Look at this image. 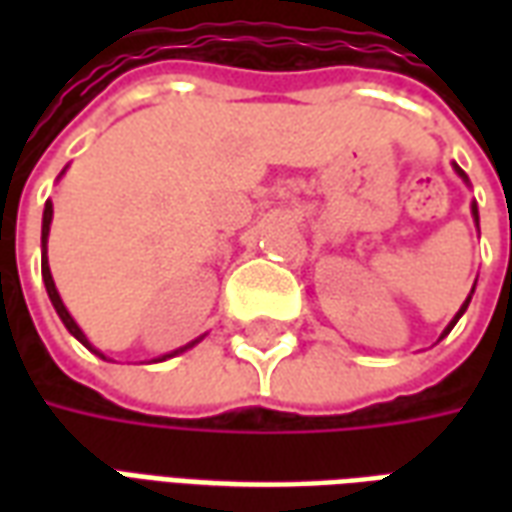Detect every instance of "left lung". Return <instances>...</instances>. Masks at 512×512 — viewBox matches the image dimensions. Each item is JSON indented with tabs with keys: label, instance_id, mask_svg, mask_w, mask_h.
Here are the masks:
<instances>
[{
	"label": "left lung",
	"instance_id": "1",
	"mask_svg": "<svg viewBox=\"0 0 512 512\" xmlns=\"http://www.w3.org/2000/svg\"><path fill=\"white\" fill-rule=\"evenodd\" d=\"M452 169H455V175H458V178H461L463 183H466V186H472V183H469V178H466V172H463V169L458 167V164H452ZM472 216H474V224H477V230H480V213H477V202H472ZM474 288H477V279H474V285H472V290H469V296H466V301H463V304H461V310L455 312V318H452V321L447 323V329L441 332L439 340H444V337H447V334L452 332V326H455V323L461 321V315H463V312H466V307H469V301H472Z\"/></svg>",
	"mask_w": 512,
	"mask_h": 512
}]
</instances>
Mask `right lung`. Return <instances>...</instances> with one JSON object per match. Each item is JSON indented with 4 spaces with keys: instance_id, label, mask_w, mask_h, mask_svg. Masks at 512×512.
<instances>
[{
    "instance_id": "right-lung-1",
    "label": "right lung",
    "mask_w": 512,
    "mask_h": 512,
    "mask_svg": "<svg viewBox=\"0 0 512 512\" xmlns=\"http://www.w3.org/2000/svg\"><path fill=\"white\" fill-rule=\"evenodd\" d=\"M65 175V169L60 172V178ZM51 216H54V205H51V200H46V208H43V227H40V271H43V282H46V293H49L51 304H54V310H57V315H60V321L65 323V329L79 340V343L87 348V351H93L95 356H101V359H106L98 348H95L90 340H87V334L79 329V323L73 321V315L68 312V307L62 304L60 293H57V285H54V277H51V268H49V255H46V244H49V230H51ZM205 337V334H202ZM202 337H197V340H191V343L180 345V348H175V351H169V354L158 356V359H153V362H164V359H172V356L183 354V351H189V348H194V345L200 343Z\"/></svg>"
}]
</instances>
